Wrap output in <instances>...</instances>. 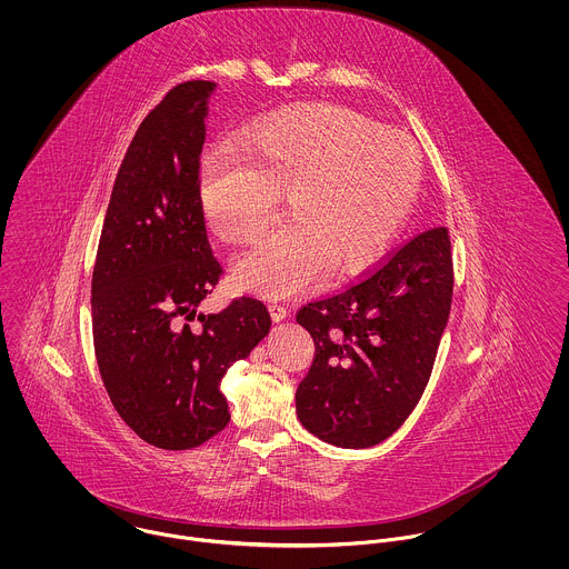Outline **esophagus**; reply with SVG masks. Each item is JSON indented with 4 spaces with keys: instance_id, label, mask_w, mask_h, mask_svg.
<instances>
[{
    "instance_id": "34e87169",
    "label": "esophagus",
    "mask_w": 569,
    "mask_h": 569,
    "mask_svg": "<svg viewBox=\"0 0 569 569\" xmlns=\"http://www.w3.org/2000/svg\"><path fill=\"white\" fill-rule=\"evenodd\" d=\"M269 313H271L273 322H282V320L289 318V309L284 305H280V302H271L269 305Z\"/></svg>"
}]
</instances>
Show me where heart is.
Here are the masks:
<instances>
[{"instance_id": "b5f03b06", "label": "heart", "mask_w": 569, "mask_h": 569, "mask_svg": "<svg viewBox=\"0 0 569 569\" xmlns=\"http://www.w3.org/2000/svg\"><path fill=\"white\" fill-rule=\"evenodd\" d=\"M243 147L210 149L199 170V206L226 241H249L284 192L287 221L234 264V284L284 298L307 291L322 267L361 271L399 237L420 186V156L399 131L337 102H298L264 113Z\"/></svg>"}]
</instances>
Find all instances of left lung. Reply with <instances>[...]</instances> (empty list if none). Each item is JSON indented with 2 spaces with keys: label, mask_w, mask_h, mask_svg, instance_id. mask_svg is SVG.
I'll use <instances>...</instances> for the list:
<instances>
[{
  "label": "left lung",
  "mask_w": 569,
  "mask_h": 569,
  "mask_svg": "<svg viewBox=\"0 0 569 569\" xmlns=\"http://www.w3.org/2000/svg\"><path fill=\"white\" fill-rule=\"evenodd\" d=\"M451 296L449 230L433 226L341 291L305 305L296 320L311 332L316 357L296 392L300 422L346 449L390 438L427 388Z\"/></svg>",
  "instance_id": "obj_1"
}]
</instances>
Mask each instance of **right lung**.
<instances>
[{
	"label": "right lung",
	"instance_id": "right-lung-1",
	"mask_svg": "<svg viewBox=\"0 0 569 569\" xmlns=\"http://www.w3.org/2000/svg\"><path fill=\"white\" fill-rule=\"evenodd\" d=\"M214 82L172 87L120 163L91 276L93 350L120 418L149 445L183 451L230 422L221 379L269 332L256 298L197 313L223 267L199 206V156ZM190 321H197L192 327Z\"/></svg>",
	"mask_w": 569,
	"mask_h": 569
}]
</instances>
